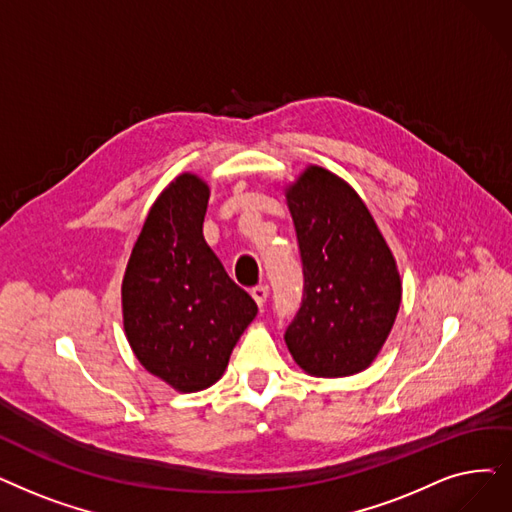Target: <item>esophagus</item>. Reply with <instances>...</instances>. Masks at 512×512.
<instances>
[{
	"label": "esophagus",
	"instance_id": "obj_1",
	"mask_svg": "<svg viewBox=\"0 0 512 512\" xmlns=\"http://www.w3.org/2000/svg\"><path fill=\"white\" fill-rule=\"evenodd\" d=\"M251 295H253L255 303H257L259 307H263V305H265V301H268V295H270V288H268V284H259V286H255V288H253V291H251Z\"/></svg>",
	"mask_w": 512,
	"mask_h": 512
}]
</instances>
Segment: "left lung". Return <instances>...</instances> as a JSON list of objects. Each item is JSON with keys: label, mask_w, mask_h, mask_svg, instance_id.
<instances>
[{"label": "left lung", "mask_w": 512, "mask_h": 512, "mask_svg": "<svg viewBox=\"0 0 512 512\" xmlns=\"http://www.w3.org/2000/svg\"><path fill=\"white\" fill-rule=\"evenodd\" d=\"M303 263V299L284 341L314 376L366 370L393 328L402 280L391 249L347 182L309 165L286 188Z\"/></svg>", "instance_id": "8db88e82"}]
</instances>
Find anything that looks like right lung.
<instances>
[{"mask_svg": "<svg viewBox=\"0 0 512 512\" xmlns=\"http://www.w3.org/2000/svg\"><path fill=\"white\" fill-rule=\"evenodd\" d=\"M209 186L182 173L161 192L133 244L121 286L123 326L140 364L182 393L224 374L257 303L203 236Z\"/></svg>", "mask_w": 512, "mask_h": 512, "instance_id": "1", "label": "right lung"}]
</instances>
